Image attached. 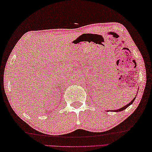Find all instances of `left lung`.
Instances as JSON below:
<instances>
[{"mask_svg": "<svg viewBox=\"0 0 152 152\" xmlns=\"http://www.w3.org/2000/svg\"><path fill=\"white\" fill-rule=\"evenodd\" d=\"M135 98H136V96L132 99V100L130 102V103H129L128 104H126V105H125V106H123V107H121V108H120V109H118V110H109V111H114V112H119V111H123V110H125V109H126V108H127L130 105H131L133 102H134V100H135Z\"/></svg>", "mask_w": 152, "mask_h": 152, "instance_id": "left-lung-1", "label": "left lung"}]
</instances>
